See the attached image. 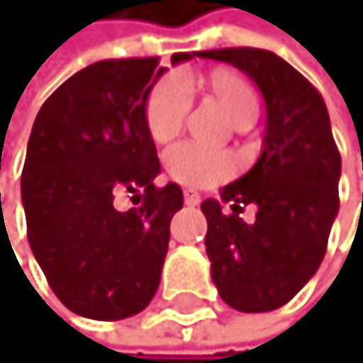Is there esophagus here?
Returning a JSON list of instances; mask_svg holds the SVG:
<instances>
[{
  "mask_svg": "<svg viewBox=\"0 0 363 363\" xmlns=\"http://www.w3.org/2000/svg\"><path fill=\"white\" fill-rule=\"evenodd\" d=\"M184 202L186 204H189V206H197V204H200L202 202V195L200 193H197V191H184Z\"/></svg>",
  "mask_w": 363,
  "mask_h": 363,
  "instance_id": "esophagus-1",
  "label": "esophagus"
}]
</instances>
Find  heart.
Listing matches in <instances>:
<instances>
[{
  "label": "heart",
  "mask_w": 363,
  "mask_h": 363,
  "mask_svg": "<svg viewBox=\"0 0 363 363\" xmlns=\"http://www.w3.org/2000/svg\"><path fill=\"white\" fill-rule=\"evenodd\" d=\"M191 79L170 74L152 88L145 104V125L157 143H168L182 131L191 106ZM204 84L236 127L243 129L252 125L259 113V99L255 88L241 74L229 67H218L209 72ZM166 168L174 182L191 189H209L232 177L238 170V161L232 152L202 150L193 143H179L166 154Z\"/></svg>",
  "instance_id": "b5f03b06"
}]
</instances>
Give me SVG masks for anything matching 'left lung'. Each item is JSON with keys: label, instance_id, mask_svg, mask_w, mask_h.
<instances>
[{"label": "left lung", "instance_id": "8db88e82", "mask_svg": "<svg viewBox=\"0 0 363 363\" xmlns=\"http://www.w3.org/2000/svg\"><path fill=\"white\" fill-rule=\"evenodd\" d=\"M200 56L243 70L266 102L264 152L252 170L220 191L234 213L225 216L218 200H204L202 213L220 298L245 313L273 311L318 270L339 213L341 154L328 106L296 67L268 50L227 47ZM245 203L257 206L250 225L238 216Z\"/></svg>", "mask_w": 363, "mask_h": 363}]
</instances>
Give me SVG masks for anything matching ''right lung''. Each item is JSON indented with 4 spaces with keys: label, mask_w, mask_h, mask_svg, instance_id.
Masks as SVG:
<instances>
[{
    "label": "right lung",
    "mask_w": 363,
    "mask_h": 363,
    "mask_svg": "<svg viewBox=\"0 0 363 363\" xmlns=\"http://www.w3.org/2000/svg\"><path fill=\"white\" fill-rule=\"evenodd\" d=\"M200 52L172 56L189 61ZM159 58H108L72 74L47 97L26 145L22 204L33 257L63 305L84 318L143 311L161 281L177 184L159 189L157 147L145 125ZM132 195L138 210L118 212Z\"/></svg>",
    "instance_id": "right-lung-1"
}]
</instances>
